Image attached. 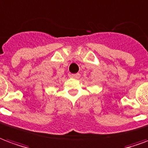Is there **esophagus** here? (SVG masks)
Masks as SVG:
<instances>
[{
    "mask_svg": "<svg viewBox=\"0 0 148 148\" xmlns=\"http://www.w3.org/2000/svg\"><path fill=\"white\" fill-rule=\"evenodd\" d=\"M71 77L73 78H79L80 77V74L79 73H77V74H72L71 75Z\"/></svg>",
    "mask_w": 148,
    "mask_h": 148,
    "instance_id": "esophagus-1",
    "label": "esophagus"
}]
</instances>
